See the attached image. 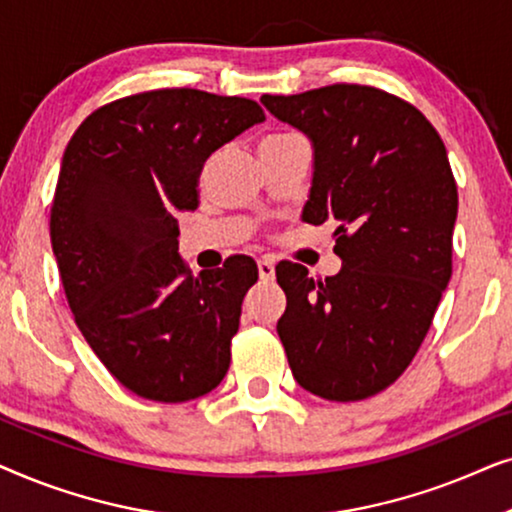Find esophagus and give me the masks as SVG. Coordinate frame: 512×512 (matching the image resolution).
<instances>
[{
	"label": "esophagus",
	"instance_id": "1",
	"mask_svg": "<svg viewBox=\"0 0 512 512\" xmlns=\"http://www.w3.org/2000/svg\"><path fill=\"white\" fill-rule=\"evenodd\" d=\"M258 277H261V282H272L275 279V265L268 258L258 261Z\"/></svg>",
	"mask_w": 512,
	"mask_h": 512
}]
</instances>
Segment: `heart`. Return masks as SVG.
Instances as JSON below:
<instances>
[{"label": "heart", "instance_id": "b5f03b06", "mask_svg": "<svg viewBox=\"0 0 512 512\" xmlns=\"http://www.w3.org/2000/svg\"><path fill=\"white\" fill-rule=\"evenodd\" d=\"M296 135H286V132H277V135H268L261 142V146H270V144H282V142H289Z\"/></svg>", "mask_w": 512, "mask_h": 512}]
</instances>
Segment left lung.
Masks as SVG:
<instances>
[{
	"instance_id": "left-lung-1",
	"label": "left lung",
	"mask_w": 512,
	"mask_h": 512,
	"mask_svg": "<svg viewBox=\"0 0 512 512\" xmlns=\"http://www.w3.org/2000/svg\"><path fill=\"white\" fill-rule=\"evenodd\" d=\"M272 116L314 149L303 221L335 228L338 275L277 268V321L291 373L328 401H361L415 359L452 277L454 184L445 144L422 111L380 88L335 83L263 95Z\"/></svg>"
}]
</instances>
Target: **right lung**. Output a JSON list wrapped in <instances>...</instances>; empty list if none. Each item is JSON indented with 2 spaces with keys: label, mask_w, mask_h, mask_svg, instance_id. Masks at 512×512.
I'll use <instances>...</instances> for the list:
<instances>
[{
  "label": "right lung",
  "mask_w": 512,
  "mask_h": 512,
  "mask_svg": "<svg viewBox=\"0 0 512 512\" xmlns=\"http://www.w3.org/2000/svg\"><path fill=\"white\" fill-rule=\"evenodd\" d=\"M265 121L247 97L149 90L104 104L62 156L51 244L67 303L90 349L132 394L160 403L205 396L226 377L249 256L191 275L179 212L198 207L205 160Z\"/></svg>",
  "instance_id": "right-lung-1"
}]
</instances>
